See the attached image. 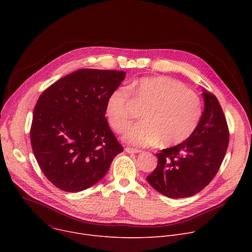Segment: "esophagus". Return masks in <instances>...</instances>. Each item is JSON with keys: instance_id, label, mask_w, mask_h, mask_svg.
<instances>
[{"instance_id": "obj_1", "label": "esophagus", "mask_w": 252, "mask_h": 252, "mask_svg": "<svg viewBox=\"0 0 252 252\" xmlns=\"http://www.w3.org/2000/svg\"><path fill=\"white\" fill-rule=\"evenodd\" d=\"M125 151H126V153H127V154H138V153H140V152H141L140 150L132 149V148H126V149H125Z\"/></svg>"}]
</instances>
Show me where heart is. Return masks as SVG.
Wrapping results in <instances>:
<instances>
[{
  "mask_svg": "<svg viewBox=\"0 0 252 252\" xmlns=\"http://www.w3.org/2000/svg\"><path fill=\"white\" fill-rule=\"evenodd\" d=\"M130 92L114 90L105 104V117L116 132H124L142 111L143 123L124 135L134 147H153L161 141L163 147H174L188 140L202 118V102L192 91L176 80L166 77L143 78Z\"/></svg>",
  "mask_w": 252,
  "mask_h": 252,
  "instance_id": "1",
  "label": "heart"
}]
</instances>
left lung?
<instances>
[{"label":"left lung","instance_id":"8db88e82","mask_svg":"<svg viewBox=\"0 0 252 252\" xmlns=\"http://www.w3.org/2000/svg\"><path fill=\"white\" fill-rule=\"evenodd\" d=\"M204 110L194 133L185 142L157 154L149 184L170 198L189 197L202 190L218 173L225 157L229 130L214 94L203 90Z\"/></svg>","mask_w":252,"mask_h":252}]
</instances>
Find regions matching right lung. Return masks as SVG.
Here are the masks:
<instances>
[{
    "instance_id": "right-lung-1",
    "label": "right lung",
    "mask_w": 252,
    "mask_h": 252,
    "mask_svg": "<svg viewBox=\"0 0 252 252\" xmlns=\"http://www.w3.org/2000/svg\"><path fill=\"white\" fill-rule=\"evenodd\" d=\"M125 78L122 70L82 68L40 95L30 131L32 149L58 189L78 192L93 187L124 152L107 124L105 104Z\"/></svg>"
}]
</instances>
